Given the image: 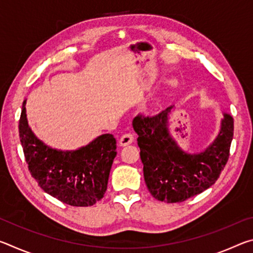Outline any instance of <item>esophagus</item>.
Returning a JSON list of instances; mask_svg holds the SVG:
<instances>
[{
    "instance_id": "esophagus-1",
    "label": "esophagus",
    "mask_w": 253,
    "mask_h": 253,
    "mask_svg": "<svg viewBox=\"0 0 253 253\" xmlns=\"http://www.w3.org/2000/svg\"><path fill=\"white\" fill-rule=\"evenodd\" d=\"M134 142V135L130 134V132H127V134H124L121 139H119V145L121 146H127V145L131 144Z\"/></svg>"
}]
</instances>
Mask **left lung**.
<instances>
[{"mask_svg": "<svg viewBox=\"0 0 253 253\" xmlns=\"http://www.w3.org/2000/svg\"><path fill=\"white\" fill-rule=\"evenodd\" d=\"M173 108L169 106L155 116L138 115L132 121L145 183L154 198L168 203L183 202L215 183L228 162L234 128L232 116L223 113L215 139L202 152L186 153L169 134Z\"/></svg>", "mask_w": 253, "mask_h": 253, "instance_id": "obj_1", "label": "left lung"}]
</instances>
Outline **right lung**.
Instances as JSON below:
<instances>
[{"instance_id": "right-lung-1", "label": "right lung", "mask_w": 253, "mask_h": 253, "mask_svg": "<svg viewBox=\"0 0 253 253\" xmlns=\"http://www.w3.org/2000/svg\"><path fill=\"white\" fill-rule=\"evenodd\" d=\"M23 101L19 135L32 177L45 193L72 207H91L104 198L114 158L116 139L98 136L76 151H60L45 145L30 128Z\"/></svg>"}]
</instances>
